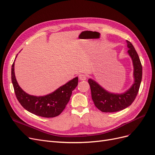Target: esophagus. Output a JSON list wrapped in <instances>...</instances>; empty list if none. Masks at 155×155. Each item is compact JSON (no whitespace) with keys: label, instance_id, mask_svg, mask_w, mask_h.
<instances>
[{"label":"esophagus","instance_id":"esophagus-1","mask_svg":"<svg viewBox=\"0 0 155 155\" xmlns=\"http://www.w3.org/2000/svg\"><path fill=\"white\" fill-rule=\"evenodd\" d=\"M87 78V75H85V74H81L79 75V79H80L81 81H85V80H86Z\"/></svg>","mask_w":155,"mask_h":155}]
</instances>
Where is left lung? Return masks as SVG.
Returning <instances> with one entry per match:
<instances>
[{
  "mask_svg": "<svg viewBox=\"0 0 155 155\" xmlns=\"http://www.w3.org/2000/svg\"><path fill=\"white\" fill-rule=\"evenodd\" d=\"M128 54L133 60L134 66V83L127 91L124 94H113L107 92L99 84L91 79L88 82L90 85L92 99L95 106L104 112H114L128 107L137 97L142 78V66L139 56L130 42L127 41Z\"/></svg>",
  "mask_w": 155,
  "mask_h": 155,
  "instance_id": "left-lung-1",
  "label": "left lung"
}]
</instances>
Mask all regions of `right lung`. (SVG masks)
Wrapping results in <instances>:
<instances>
[{"mask_svg":"<svg viewBox=\"0 0 155 155\" xmlns=\"http://www.w3.org/2000/svg\"><path fill=\"white\" fill-rule=\"evenodd\" d=\"M14 63L12 67V81L17 99L21 105L31 113L44 118H54L61 113L70 100L72 91L78 85V78H74L50 94L39 97L31 96L23 91L18 85L14 72Z\"/></svg>","mask_w":155,"mask_h":155,"instance_id":"right-lung-1","label":"right lung"}]
</instances>
